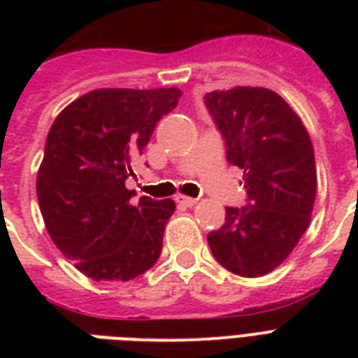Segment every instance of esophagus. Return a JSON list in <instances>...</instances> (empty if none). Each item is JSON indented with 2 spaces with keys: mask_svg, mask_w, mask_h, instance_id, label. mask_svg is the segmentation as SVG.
I'll list each match as a JSON object with an SVG mask.
<instances>
[{
  "mask_svg": "<svg viewBox=\"0 0 358 358\" xmlns=\"http://www.w3.org/2000/svg\"><path fill=\"white\" fill-rule=\"evenodd\" d=\"M176 201H178L180 205H186V207H194L195 203H197V199H194V197H187V195H178V197H176Z\"/></svg>",
  "mask_w": 358,
  "mask_h": 358,
  "instance_id": "1",
  "label": "esophagus"
}]
</instances>
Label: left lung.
I'll return each instance as SVG.
<instances>
[{
	"instance_id": "8db88e82",
	"label": "left lung",
	"mask_w": 358,
	"mask_h": 358,
	"mask_svg": "<svg viewBox=\"0 0 358 358\" xmlns=\"http://www.w3.org/2000/svg\"><path fill=\"white\" fill-rule=\"evenodd\" d=\"M205 103L240 166L248 205L226 207L224 226L207 236L213 257L243 278L284 263L310 222L316 197L315 149L299 115L272 90L238 86Z\"/></svg>"
}]
</instances>
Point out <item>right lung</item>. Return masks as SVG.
Here are the masks:
<instances>
[{
	"mask_svg": "<svg viewBox=\"0 0 358 358\" xmlns=\"http://www.w3.org/2000/svg\"><path fill=\"white\" fill-rule=\"evenodd\" d=\"M178 88H101L61 110L45 140L36 194L48 234L82 274L126 282L157 263L176 205L132 195V161L157 120L171 113Z\"/></svg>",
	"mask_w": 358,
	"mask_h": 358,
	"instance_id": "1",
	"label": "right lung"
}]
</instances>
